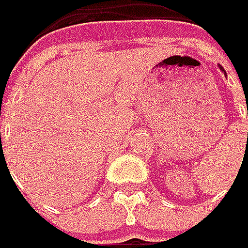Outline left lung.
<instances>
[{
  "mask_svg": "<svg viewBox=\"0 0 248 248\" xmlns=\"http://www.w3.org/2000/svg\"><path fill=\"white\" fill-rule=\"evenodd\" d=\"M220 68H222V67H220ZM222 70H223V68H222Z\"/></svg>",
  "mask_w": 248,
  "mask_h": 248,
  "instance_id": "8db88e82",
  "label": "left lung"
}]
</instances>
